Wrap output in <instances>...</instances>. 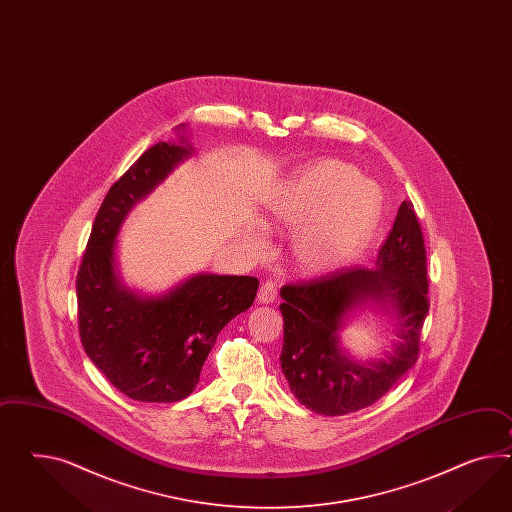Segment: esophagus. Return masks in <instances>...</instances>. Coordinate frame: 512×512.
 <instances>
[{
  "label": "esophagus",
  "instance_id": "esophagus-1",
  "mask_svg": "<svg viewBox=\"0 0 512 512\" xmlns=\"http://www.w3.org/2000/svg\"><path fill=\"white\" fill-rule=\"evenodd\" d=\"M257 300L259 304H272L277 300V285L274 281H264L257 294Z\"/></svg>",
  "mask_w": 512,
  "mask_h": 512
}]
</instances>
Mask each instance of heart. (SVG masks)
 <instances>
[{
    "mask_svg": "<svg viewBox=\"0 0 512 512\" xmlns=\"http://www.w3.org/2000/svg\"><path fill=\"white\" fill-rule=\"evenodd\" d=\"M380 201L341 162H317L298 171L272 205L279 225L296 227L294 257L307 274H324L358 257L373 235Z\"/></svg>",
    "mask_w": 512,
    "mask_h": 512,
    "instance_id": "b5f03b06",
    "label": "heart"
}]
</instances>
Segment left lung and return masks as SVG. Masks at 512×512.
Returning <instances> with one entry per match:
<instances>
[{
    "label": "left lung",
    "instance_id": "8db88e82",
    "mask_svg": "<svg viewBox=\"0 0 512 512\" xmlns=\"http://www.w3.org/2000/svg\"><path fill=\"white\" fill-rule=\"evenodd\" d=\"M281 369L294 397L322 415L358 412L382 399L419 358L429 313L427 249L414 203L402 201L376 268H341L281 287ZM373 297L393 301L402 317V343L388 361L358 366L336 343L348 308Z\"/></svg>",
    "mask_w": 512,
    "mask_h": 512
}]
</instances>
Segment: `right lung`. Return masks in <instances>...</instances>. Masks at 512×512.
I'll use <instances>...</instances> for the list:
<instances>
[{"label": "right lung", "instance_id": "1", "mask_svg": "<svg viewBox=\"0 0 512 512\" xmlns=\"http://www.w3.org/2000/svg\"><path fill=\"white\" fill-rule=\"evenodd\" d=\"M190 151L160 141L113 182L98 208L76 276L87 356L126 397L177 402L194 391L221 328L253 304L259 279L201 274L156 300L125 291L113 270L119 227L141 197Z\"/></svg>", "mask_w": 512, "mask_h": 512}]
</instances>
